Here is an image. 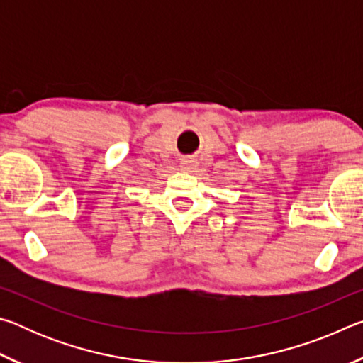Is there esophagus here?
<instances>
[{
	"mask_svg": "<svg viewBox=\"0 0 363 363\" xmlns=\"http://www.w3.org/2000/svg\"><path fill=\"white\" fill-rule=\"evenodd\" d=\"M181 167H182L184 171H190L195 167V162H194V160H190V158H184L181 162Z\"/></svg>",
	"mask_w": 363,
	"mask_h": 363,
	"instance_id": "esophagus-1",
	"label": "esophagus"
}]
</instances>
